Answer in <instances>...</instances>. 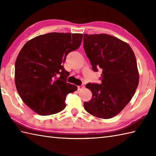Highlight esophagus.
Segmentation results:
<instances>
[{"mask_svg":"<svg viewBox=\"0 0 156 156\" xmlns=\"http://www.w3.org/2000/svg\"><path fill=\"white\" fill-rule=\"evenodd\" d=\"M84 88V86L83 84H82V85H80V86H78V90H82V88Z\"/></svg>","mask_w":156,"mask_h":156,"instance_id":"34e87169","label":"esophagus"}]
</instances>
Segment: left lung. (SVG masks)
<instances>
[{
	"label": "left lung",
	"mask_w": 156,
	"mask_h": 156,
	"mask_svg": "<svg viewBox=\"0 0 156 156\" xmlns=\"http://www.w3.org/2000/svg\"><path fill=\"white\" fill-rule=\"evenodd\" d=\"M84 49L92 69H102V83H88L92 99L84 102L85 110L101 119L118 115L135 92L139 72L133 51L127 43L108 34L84 35Z\"/></svg>",
	"instance_id": "obj_1"
}]
</instances>
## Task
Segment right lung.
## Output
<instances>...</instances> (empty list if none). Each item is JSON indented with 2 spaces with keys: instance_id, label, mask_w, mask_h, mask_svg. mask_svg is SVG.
I'll return each mask as SVG.
<instances>
[{
  "instance_id": "obj_1",
  "label": "right lung",
  "mask_w": 156,
  "mask_h": 156,
  "mask_svg": "<svg viewBox=\"0 0 156 156\" xmlns=\"http://www.w3.org/2000/svg\"><path fill=\"white\" fill-rule=\"evenodd\" d=\"M81 34L50 33L28 41L20 51L15 81L22 101L40 115L64 110L66 98L78 88L66 82L69 72L62 63L69 52L80 48Z\"/></svg>"
}]
</instances>
